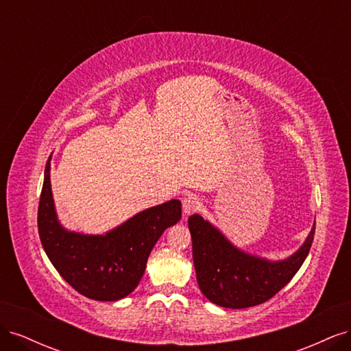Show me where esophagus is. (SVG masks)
<instances>
[{
	"instance_id": "obj_1",
	"label": "esophagus",
	"mask_w": 351,
	"mask_h": 351,
	"mask_svg": "<svg viewBox=\"0 0 351 351\" xmlns=\"http://www.w3.org/2000/svg\"><path fill=\"white\" fill-rule=\"evenodd\" d=\"M200 205L199 199L195 196V195H189L187 197H184L183 200V214L187 217L192 214V212H195Z\"/></svg>"
}]
</instances>
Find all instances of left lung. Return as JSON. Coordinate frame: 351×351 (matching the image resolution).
Returning a JSON list of instances; mask_svg holds the SVG:
<instances>
[{
  "label": "left lung",
  "instance_id": "obj_1",
  "mask_svg": "<svg viewBox=\"0 0 351 351\" xmlns=\"http://www.w3.org/2000/svg\"><path fill=\"white\" fill-rule=\"evenodd\" d=\"M189 230L200 291L218 306L244 309L269 300L290 282L309 254L315 222L302 246L281 261H269L239 249L199 214L189 217Z\"/></svg>",
  "mask_w": 351,
  "mask_h": 351
}]
</instances>
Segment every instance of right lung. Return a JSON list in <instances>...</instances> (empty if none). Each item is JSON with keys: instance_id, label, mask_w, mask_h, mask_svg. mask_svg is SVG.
<instances>
[{"instance_id": "right-lung-1", "label": "right lung", "mask_w": 351, "mask_h": 351, "mask_svg": "<svg viewBox=\"0 0 351 351\" xmlns=\"http://www.w3.org/2000/svg\"><path fill=\"white\" fill-rule=\"evenodd\" d=\"M51 156L45 165L38 209L42 247L74 290L92 300H120L142 280L158 239L182 218V202L171 199L141 210L104 234L70 231L57 217L49 177Z\"/></svg>"}]
</instances>
